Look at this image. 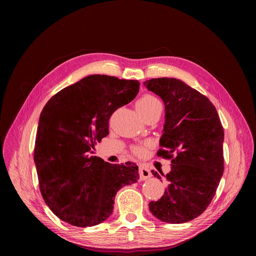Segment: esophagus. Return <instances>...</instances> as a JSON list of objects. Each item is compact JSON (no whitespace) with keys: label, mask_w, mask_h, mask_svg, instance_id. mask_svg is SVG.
Here are the masks:
<instances>
[{"label":"esophagus","mask_w":256,"mask_h":256,"mask_svg":"<svg viewBox=\"0 0 256 256\" xmlns=\"http://www.w3.org/2000/svg\"><path fill=\"white\" fill-rule=\"evenodd\" d=\"M138 173H140V180H146L151 177V172L148 168H146L144 166H140V170H138Z\"/></svg>","instance_id":"34e87169"}]
</instances>
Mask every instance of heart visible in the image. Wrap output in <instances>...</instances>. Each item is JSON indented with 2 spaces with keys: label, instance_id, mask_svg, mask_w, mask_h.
Here are the masks:
<instances>
[{
  "label": "heart",
  "instance_id": "b5f03b06",
  "mask_svg": "<svg viewBox=\"0 0 256 256\" xmlns=\"http://www.w3.org/2000/svg\"><path fill=\"white\" fill-rule=\"evenodd\" d=\"M158 105H161L160 101L156 97H154L153 95L147 94V95H144L142 97H140L138 100V102H136V109H138V114L140 116H142L144 114L149 112L150 110H152L153 108H155ZM132 151L136 155H142L144 152V148L138 146V147H134L132 148Z\"/></svg>",
  "mask_w": 256,
  "mask_h": 256
}]
</instances>
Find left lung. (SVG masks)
<instances>
[{
  "instance_id": "1",
  "label": "left lung",
  "mask_w": 256,
  "mask_h": 256,
  "mask_svg": "<svg viewBox=\"0 0 256 256\" xmlns=\"http://www.w3.org/2000/svg\"><path fill=\"white\" fill-rule=\"evenodd\" d=\"M144 85L164 102L165 124L157 156L171 159L170 172H160L167 182L165 192L149 208L162 222L186 223L206 210L220 184L224 130L214 104L184 82L157 78Z\"/></svg>"
}]
</instances>
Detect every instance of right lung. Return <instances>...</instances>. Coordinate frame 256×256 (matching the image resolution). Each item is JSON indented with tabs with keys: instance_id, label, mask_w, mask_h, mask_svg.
Masks as SVG:
<instances>
[{
	"instance_id": "right-lung-1",
	"label": "right lung",
	"mask_w": 256,
	"mask_h": 256,
	"mask_svg": "<svg viewBox=\"0 0 256 256\" xmlns=\"http://www.w3.org/2000/svg\"><path fill=\"white\" fill-rule=\"evenodd\" d=\"M140 82L91 75L52 96L42 109L34 147L42 196L60 220L92 227L112 214L116 192L136 184L132 162L110 164L89 153L106 136L108 120L130 103Z\"/></svg>"
}]
</instances>
